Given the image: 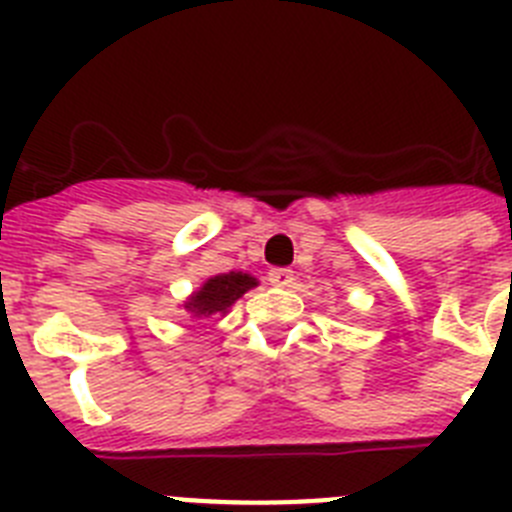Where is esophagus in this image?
<instances>
[{"label":"esophagus","mask_w":512,"mask_h":512,"mask_svg":"<svg viewBox=\"0 0 512 512\" xmlns=\"http://www.w3.org/2000/svg\"><path fill=\"white\" fill-rule=\"evenodd\" d=\"M269 284H274V287H292V284H295V271L269 269Z\"/></svg>","instance_id":"obj_1"}]
</instances>
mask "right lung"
Masks as SVG:
<instances>
[{"label": "right lung", "instance_id": "1", "mask_svg": "<svg viewBox=\"0 0 512 512\" xmlns=\"http://www.w3.org/2000/svg\"><path fill=\"white\" fill-rule=\"evenodd\" d=\"M256 277L243 274V271H228L210 277L200 289H194L192 295L184 300V312H189L194 320H207L212 315H228L235 300H241L248 289L256 287Z\"/></svg>", "mask_w": 512, "mask_h": 512}]
</instances>
